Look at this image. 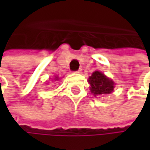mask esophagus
Listing matches in <instances>:
<instances>
[{"instance_id": "esophagus-1", "label": "esophagus", "mask_w": 150, "mask_h": 150, "mask_svg": "<svg viewBox=\"0 0 150 150\" xmlns=\"http://www.w3.org/2000/svg\"><path fill=\"white\" fill-rule=\"evenodd\" d=\"M81 71H82L81 69H78V70L75 71V73H77V74H81Z\"/></svg>"}]
</instances>
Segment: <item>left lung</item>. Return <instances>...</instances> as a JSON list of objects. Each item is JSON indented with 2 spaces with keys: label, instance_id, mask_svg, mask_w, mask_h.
Listing matches in <instances>:
<instances>
[{
  "label": "left lung",
  "instance_id": "8db88e82",
  "mask_svg": "<svg viewBox=\"0 0 150 150\" xmlns=\"http://www.w3.org/2000/svg\"><path fill=\"white\" fill-rule=\"evenodd\" d=\"M88 82L91 86V93L96 96L110 94L114 90V81L108 78L103 73L95 71L88 78Z\"/></svg>",
  "mask_w": 150,
  "mask_h": 150
}]
</instances>
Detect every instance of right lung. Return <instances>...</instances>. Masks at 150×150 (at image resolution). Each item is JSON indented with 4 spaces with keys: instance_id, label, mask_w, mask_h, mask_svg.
<instances>
[{
    "instance_id": "obj_1",
    "label": "right lung",
    "mask_w": 150,
    "mask_h": 150,
    "mask_svg": "<svg viewBox=\"0 0 150 150\" xmlns=\"http://www.w3.org/2000/svg\"><path fill=\"white\" fill-rule=\"evenodd\" d=\"M55 80H58V78H57V77H55Z\"/></svg>"
}]
</instances>
